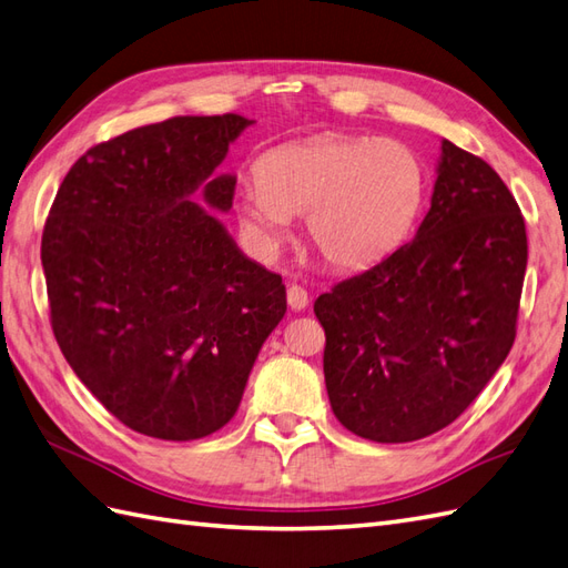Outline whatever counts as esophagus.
Listing matches in <instances>:
<instances>
[{"label":"esophagus","instance_id":"1","mask_svg":"<svg viewBox=\"0 0 568 568\" xmlns=\"http://www.w3.org/2000/svg\"><path fill=\"white\" fill-rule=\"evenodd\" d=\"M287 304H290V310H293V312H302L310 304L307 290H304L302 285H295V283L290 285L287 287Z\"/></svg>","mask_w":568,"mask_h":568}]
</instances>
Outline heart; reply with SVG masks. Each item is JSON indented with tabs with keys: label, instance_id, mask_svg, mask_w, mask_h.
<instances>
[{
	"label": "heart",
	"instance_id": "obj_1",
	"mask_svg": "<svg viewBox=\"0 0 568 568\" xmlns=\"http://www.w3.org/2000/svg\"><path fill=\"white\" fill-rule=\"evenodd\" d=\"M258 180L235 192V213L258 252L283 242L304 215L312 252L331 271L382 264L413 235L429 172L413 145L382 136L324 134L261 155Z\"/></svg>",
	"mask_w": 568,
	"mask_h": 568
}]
</instances>
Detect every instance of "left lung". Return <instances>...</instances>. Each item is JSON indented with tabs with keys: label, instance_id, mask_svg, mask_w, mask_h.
Segmentation results:
<instances>
[{
	"label": "left lung",
	"instance_id": "left-lung-1",
	"mask_svg": "<svg viewBox=\"0 0 568 568\" xmlns=\"http://www.w3.org/2000/svg\"><path fill=\"white\" fill-rule=\"evenodd\" d=\"M526 264V223L508 186L444 139L415 240L314 302L338 423L379 444L454 423L511 351Z\"/></svg>",
	"mask_w": 568,
	"mask_h": 568
}]
</instances>
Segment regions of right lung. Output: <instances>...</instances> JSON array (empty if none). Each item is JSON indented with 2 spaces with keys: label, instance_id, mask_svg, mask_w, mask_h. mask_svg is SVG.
<instances>
[{
  "label": "right lung",
  "instance_id": "obj_1",
  "mask_svg": "<svg viewBox=\"0 0 568 568\" xmlns=\"http://www.w3.org/2000/svg\"><path fill=\"white\" fill-rule=\"evenodd\" d=\"M242 114L172 118L85 151L42 232L50 318L83 386L139 434L192 442L237 413L261 345L285 316L278 273L211 212ZM201 193L209 210L192 202Z\"/></svg>",
  "mask_w": 568,
  "mask_h": 568
}]
</instances>
